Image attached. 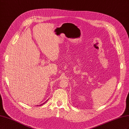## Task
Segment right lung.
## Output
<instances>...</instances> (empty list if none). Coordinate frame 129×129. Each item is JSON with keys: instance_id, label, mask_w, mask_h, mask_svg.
<instances>
[{"instance_id": "right-lung-1", "label": "right lung", "mask_w": 129, "mask_h": 129, "mask_svg": "<svg viewBox=\"0 0 129 129\" xmlns=\"http://www.w3.org/2000/svg\"><path fill=\"white\" fill-rule=\"evenodd\" d=\"M46 102H45V103H42V104H40V105H43V104H45V103H46Z\"/></svg>"}]
</instances>
